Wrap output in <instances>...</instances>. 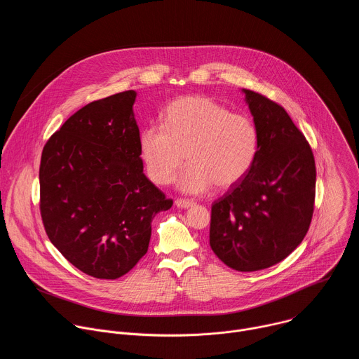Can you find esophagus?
<instances>
[{"mask_svg":"<svg viewBox=\"0 0 359 359\" xmlns=\"http://www.w3.org/2000/svg\"><path fill=\"white\" fill-rule=\"evenodd\" d=\"M175 204H176L177 208H180V209H187V208L194 206L196 201H194V200H189V198H177V200L175 201Z\"/></svg>","mask_w":359,"mask_h":359,"instance_id":"obj_1","label":"esophagus"}]
</instances>
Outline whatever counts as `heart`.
I'll use <instances>...</instances> for the list:
<instances>
[{"label": "heart", "mask_w": 359, "mask_h": 359, "mask_svg": "<svg viewBox=\"0 0 359 359\" xmlns=\"http://www.w3.org/2000/svg\"><path fill=\"white\" fill-rule=\"evenodd\" d=\"M259 129L244 114L206 96L173 100L163 123L144 128L139 150L147 176L156 184H169L187 161L179 177L186 193L200 194L216 184L227 189L251 169L259 151Z\"/></svg>", "instance_id": "b5f03b06"}]
</instances>
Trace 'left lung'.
<instances>
[{
	"instance_id": "1",
	"label": "left lung",
	"mask_w": 359,
	"mask_h": 359,
	"mask_svg": "<svg viewBox=\"0 0 359 359\" xmlns=\"http://www.w3.org/2000/svg\"><path fill=\"white\" fill-rule=\"evenodd\" d=\"M260 143L248 173L212 204L210 247L237 271L283 262L310 229L316 203L311 146L287 111L244 89Z\"/></svg>"
}]
</instances>
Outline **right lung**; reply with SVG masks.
<instances>
[{
    "label": "right lung",
    "instance_id": "right-lung-1",
    "mask_svg": "<svg viewBox=\"0 0 359 359\" xmlns=\"http://www.w3.org/2000/svg\"><path fill=\"white\" fill-rule=\"evenodd\" d=\"M136 92L93 100L45 143L39 212L48 238L82 273L116 280L149 247L151 220L173 204L143 173Z\"/></svg>",
    "mask_w": 359,
    "mask_h": 359
}]
</instances>
